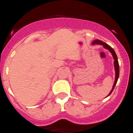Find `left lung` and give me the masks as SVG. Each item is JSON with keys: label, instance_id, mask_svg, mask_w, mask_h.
I'll use <instances>...</instances> for the list:
<instances>
[{"label": "left lung", "instance_id": "1", "mask_svg": "<svg viewBox=\"0 0 133 133\" xmlns=\"http://www.w3.org/2000/svg\"><path fill=\"white\" fill-rule=\"evenodd\" d=\"M92 45H94V44H100V45L103 46V48H105V49H107V50H108L111 52L112 56V57H113V59H114V70H115V80H114V85H113V86H112V90H111V92H110L109 94V95L107 96H109L111 94L112 92L113 91V90H114V87H115L116 85V83H117V81H118V77H119V63H118V57H117L116 54L115 52H114V50H113V48H112L109 45V44H106V43H104V42H102V41L96 39V40H94V41H92Z\"/></svg>", "mask_w": 133, "mask_h": 133}]
</instances>
